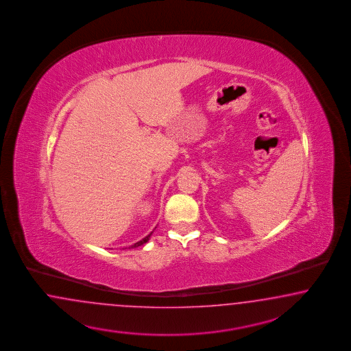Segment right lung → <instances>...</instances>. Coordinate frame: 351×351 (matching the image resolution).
<instances>
[{
	"instance_id": "obj_1",
	"label": "right lung",
	"mask_w": 351,
	"mask_h": 351,
	"mask_svg": "<svg viewBox=\"0 0 351 351\" xmlns=\"http://www.w3.org/2000/svg\"><path fill=\"white\" fill-rule=\"evenodd\" d=\"M153 233V232H152ZM152 233L148 234L145 238H143L141 241H138V243H135L134 245H131V248H135V247H138V245H144V243H147L148 242L149 239H150V235H152Z\"/></svg>"
}]
</instances>
